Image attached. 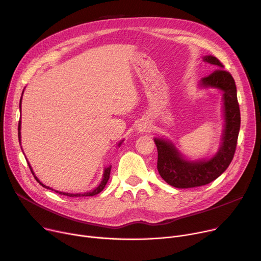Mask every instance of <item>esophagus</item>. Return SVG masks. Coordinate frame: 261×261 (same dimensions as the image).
<instances>
[{
	"label": "esophagus",
	"instance_id": "34e87169",
	"mask_svg": "<svg viewBox=\"0 0 261 261\" xmlns=\"http://www.w3.org/2000/svg\"><path fill=\"white\" fill-rule=\"evenodd\" d=\"M140 131H146V126H141Z\"/></svg>",
	"mask_w": 261,
	"mask_h": 261
}]
</instances>
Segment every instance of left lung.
<instances>
[{
  "mask_svg": "<svg viewBox=\"0 0 261 261\" xmlns=\"http://www.w3.org/2000/svg\"><path fill=\"white\" fill-rule=\"evenodd\" d=\"M203 61L215 65V70L200 81L204 88H215L223 92L225 126L222 144L219 151L211 160L188 161L172 143L163 139H154L158 148V170L163 180L176 188H191L206 185L220 176L234 158L240 130V109L237 99L235 80L224 65L216 57L205 56Z\"/></svg>",
  "mask_w": 261,
  "mask_h": 261,
  "instance_id": "obj_1",
  "label": "left lung"
}]
</instances>
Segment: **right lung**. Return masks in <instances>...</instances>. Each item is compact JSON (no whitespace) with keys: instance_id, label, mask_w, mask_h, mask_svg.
<instances>
[{"instance_id":"obj_1","label":"right lung","mask_w":261,"mask_h":261,"mask_svg":"<svg viewBox=\"0 0 261 261\" xmlns=\"http://www.w3.org/2000/svg\"><path fill=\"white\" fill-rule=\"evenodd\" d=\"M21 100H22V97H21ZM21 100H20V109H21ZM20 130H21V120H19V127H18L19 142L21 141V132H20ZM20 143H21V142H20ZM120 144H121V143H119L118 145H120ZM29 166H30V168H31L32 173H33V174H34V176H35V179L37 180V182H38L40 185H42L43 187H45V188H47V189H51V188H49L48 186H45L44 184L41 183V182L38 180V177L35 175V173H34V171H33V169H32V167H31L30 164H29ZM110 172H111V166H109V167L105 168L103 177H102V181H101V183L99 184V186H98V187H96L93 191H90V193H85V194H67V193H62V191H58V190H54V189H51V190L56 191V193H58L59 195H64V196H67V197H91V196H95V195L99 194L100 191L105 188V186H106V184H107V182H108V180H109V177H110Z\"/></svg>"}]
</instances>
